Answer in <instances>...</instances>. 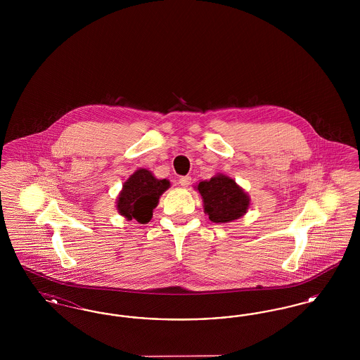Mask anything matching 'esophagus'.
Instances as JSON below:
<instances>
[{"instance_id": "esophagus-1", "label": "esophagus", "mask_w": 360, "mask_h": 360, "mask_svg": "<svg viewBox=\"0 0 360 360\" xmlns=\"http://www.w3.org/2000/svg\"><path fill=\"white\" fill-rule=\"evenodd\" d=\"M190 184H191V178L188 176V175H186V176H181V178H179V185H181V186L188 188Z\"/></svg>"}]
</instances>
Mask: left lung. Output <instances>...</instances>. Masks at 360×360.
I'll return each instance as SVG.
<instances>
[{"label": "left lung", "instance_id": "left-lung-1", "mask_svg": "<svg viewBox=\"0 0 360 360\" xmlns=\"http://www.w3.org/2000/svg\"><path fill=\"white\" fill-rule=\"evenodd\" d=\"M197 190L202 197L204 210L213 223H231L248 210V194L232 178L223 174H217L209 181H201Z\"/></svg>", "mask_w": 360, "mask_h": 360}]
</instances>
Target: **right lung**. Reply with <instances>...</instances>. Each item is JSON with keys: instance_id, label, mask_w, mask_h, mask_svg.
I'll list each match as a JSON object with an SVG mask.
<instances>
[{"instance_id": "right-lung-1", "label": "right lung", "mask_w": 360, "mask_h": 360, "mask_svg": "<svg viewBox=\"0 0 360 360\" xmlns=\"http://www.w3.org/2000/svg\"><path fill=\"white\" fill-rule=\"evenodd\" d=\"M170 188L167 179H156L147 169L134 172L117 197V210L127 220L147 224L153 219V212L160 195Z\"/></svg>"}]
</instances>
